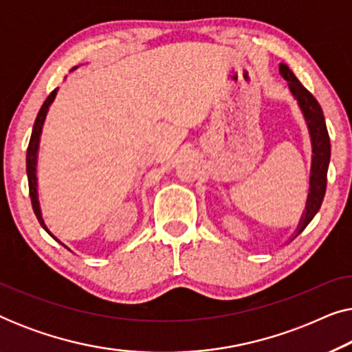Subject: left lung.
Returning <instances> with one entry per match:
<instances>
[{"label":"left lung","mask_w":352,"mask_h":352,"mask_svg":"<svg viewBox=\"0 0 352 352\" xmlns=\"http://www.w3.org/2000/svg\"><path fill=\"white\" fill-rule=\"evenodd\" d=\"M278 72H280L283 80L288 83V89H290L293 99L296 100L298 107L301 110L307 131H309L312 147L309 190H307L306 206L302 210V214L295 232L290 237L292 242L293 239L298 237L306 229V226L311 223L312 218L317 214V211L320 210L327 189V171H329L330 163V138L325 126L324 112H322L320 105L314 96L300 83V80L296 78L295 74H293L287 64L278 65Z\"/></svg>","instance_id":"1"}]
</instances>
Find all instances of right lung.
<instances>
[{
  "label": "right lung",
  "instance_id": "1",
  "mask_svg": "<svg viewBox=\"0 0 352 352\" xmlns=\"http://www.w3.org/2000/svg\"><path fill=\"white\" fill-rule=\"evenodd\" d=\"M75 69H78V67H74L70 72H74ZM57 91L59 88H56L52 93L47 96V99L45 100V104L41 105L40 112L36 115V120H35V124H33V129H32V138H30V142H28V148H27V177H28V190H30V199H32V206H33V211H35L36 214V219L40 221L41 228L46 230L47 234L51 235L52 239L56 240V242H59L62 247H65L67 250H70L67 247L65 243H62L59 239L56 237L54 234L51 232L50 229H47V226L45 223V219H43V213H41V206H40V199H38V176H36V166H38V151H40V141H41V133H43V126H45V120H46V115L50 112V107L51 104L54 102L56 96H57ZM72 252V250H70Z\"/></svg>",
  "mask_w": 352,
  "mask_h": 352
}]
</instances>
